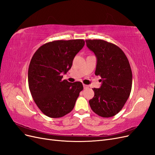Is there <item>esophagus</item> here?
I'll list each match as a JSON object with an SVG mask.
<instances>
[{
    "label": "esophagus",
    "instance_id": "obj_1",
    "mask_svg": "<svg viewBox=\"0 0 155 155\" xmlns=\"http://www.w3.org/2000/svg\"><path fill=\"white\" fill-rule=\"evenodd\" d=\"M83 88H84V89H87V88H88V86L87 85H85V84H83Z\"/></svg>",
    "mask_w": 155,
    "mask_h": 155
}]
</instances>
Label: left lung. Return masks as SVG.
Here are the masks:
<instances>
[{
	"label": "left lung",
	"instance_id": "8db88e82",
	"mask_svg": "<svg viewBox=\"0 0 155 155\" xmlns=\"http://www.w3.org/2000/svg\"><path fill=\"white\" fill-rule=\"evenodd\" d=\"M85 41L97 58L95 75L102 82L100 88H92L94 96L89 104L96 114L109 118L122 109L129 97L133 76L129 60L122 50L111 43L101 39Z\"/></svg>",
	"mask_w": 155,
	"mask_h": 155
}]
</instances>
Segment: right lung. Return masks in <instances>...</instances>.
<instances>
[{
	"label": "right lung",
	"instance_id": "obj_1",
	"mask_svg": "<svg viewBox=\"0 0 155 155\" xmlns=\"http://www.w3.org/2000/svg\"><path fill=\"white\" fill-rule=\"evenodd\" d=\"M85 45L83 39L58 40L37 49L29 65L28 86L37 106L50 118H61L74 109L83 89L81 82L63 80L76 55Z\"/></svg>",
	"mask_w": 155,
	"mask_h": 155
}]
</instances>
